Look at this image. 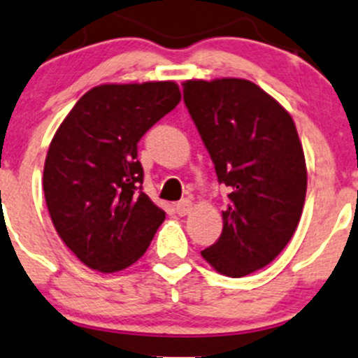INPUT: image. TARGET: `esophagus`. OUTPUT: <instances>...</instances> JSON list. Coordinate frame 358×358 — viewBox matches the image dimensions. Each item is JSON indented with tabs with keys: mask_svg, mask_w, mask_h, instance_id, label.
Listing matches in <instances>:
<instances>
[{
	"mask_svg": "<svg viewBox=\"0 0 358 358\" xmlns=\"http://www.w3.org/2000/svg\"><path fill=\"white\" fill-rule=\"evenodd\" d=\"M175 209H176V214L187 215L188 212L194 209V202H192L190 199H183V200H180L178 203H176Z\"/></svg>",
	"mask_w": 358,
	"mask_h": 358,
	"instance_id": "obj_1",
	"label": "esophagus"
}]
</instances>
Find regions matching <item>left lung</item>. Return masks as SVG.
Listing matches in <instances>:
<instances>
[{"mask_svg":"<svg viewBox=\"0 0 358 358\" xmlns=\"http://www.w3.org/2000/svg\"><path fill=\"white\" fill-rule=\"evenodd\" d=\"M183 100L229 187L222 234L202 257L239 278L278 257L296 233L308 190L302 144L290 113L241 78L183 81Z\"/></svg>","mask_w":358,"mask_h":358,"instance_id":"1","label":"left lung"}]
</instances>
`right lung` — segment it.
<instances>
[{
    "label": "right lung",
    "instance_id": "right-lung-1",
    "mask_svg": "<svg viewBox=\"0 0 358 358\" xmlns=\"http://www.w3.org/2000/svg\"><path fill=\"white\" fill-rule=\"evenodd\" d=\"M180 100L175 81L95 86L50 141L42 180L47 209L59 238L90 268L131 266L166 217L141 190L137 143Z\"/></svg>",
    "mask_w": 358,
    "mask_h": 358
}]
</instances>
